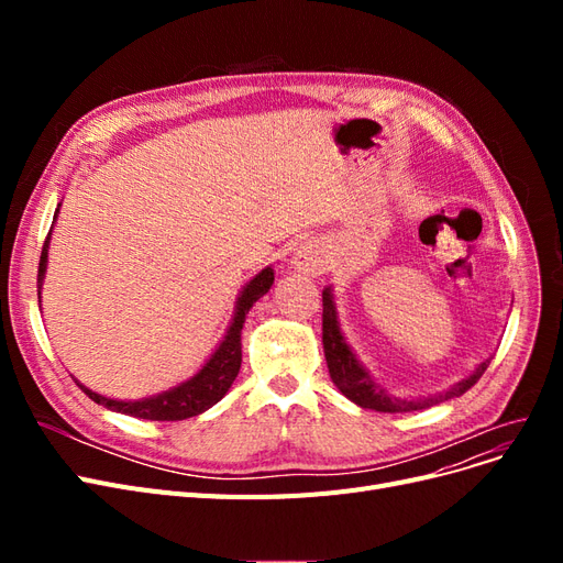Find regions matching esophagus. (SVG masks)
Masks as SVG:
<instances>
[{
    "label": "esophagus",
    "mask_w": 563,
    "mask_h": 563,
    "mask_svg": "<svg viewBox=\"0 0 563 563\" xmlns=\"http://www.w3.org/2000/svg\"><path fill=\"white\" fill-rule=\"evenodd\" d=\"M327 255H323V251H319L317 244H300L296 249V255H294V265L296 269L300 272H310V275H321L323 269H327Z\"/></svg>",
    "instance_id": "34e87169"
}]
</instances>
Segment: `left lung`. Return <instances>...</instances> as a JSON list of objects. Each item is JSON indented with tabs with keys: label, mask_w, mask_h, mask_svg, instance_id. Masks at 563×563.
<instances>
[{
	"label": "left lung",
	"mask_w": 563,
	"mask_h": 563,
	"mask_svg": "<svg viewBox=\"0 0 563 563\" xmlns=\"http://www.w3.org/2000/svg\"><path fill=\"white\" fill-rule=\"evenodd\" d=\"M321 343H323V354H327V364H329V373L331 380L335 383V387L343 391V395L354 401L356 406L362 408H371V411H380V413H406V411H422V408H430L439 401H449L455 399L484 376V371L488 368V360L484 364L476 366V371L472 373L470 378L455 383L451 389L441 391V395L428 397V399H397L385 395V389H380L373 378L366 373V368L356 362V356L352 354V350L347 347L343 333H340L338 327V317H335V305H333V296L327 288L321 294Z\"/></svg>",
	"instance_id": "8db88e82"
}]
</instances>
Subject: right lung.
Instances as JSON below:
<instances>
[{"instance_id":"obj_1","label":"right lung","mask_w":563,"mask_h":563,"mask_svg":"<svg viewBox=\"0 0 563 563\" xmlns=\"http://www.w3.org/2000/svg\"><path fill=\"white\" fill-rule=\"evenodd\" d=\"M58 213V211H56ZM48 236L42 246V255H40V275H37V296L42 288V279H44V269H46V249H48ZM272 282H275V272L272 267H265L261 275H255L236 300V312L234 319L228 329V335L220 347L211 354V360L203 364V368L197 373L195 378H190L187 383L162 391L157 397L150 399H141V401H117V399H108L100 397L96 391H91L89 387L79 385L84 391H87L89 399H93L96 404L110 408V411L124 413V416H133V418H143V420H185L192 418L207 411L213 404H218L220 399L225 397V391L230 389V385L234 383L236 373H240L242 366V329H244V319L249 314V310L253 308V302L258 300L261 296H265L269 291Z\"/></svg>"}]
</instances>
